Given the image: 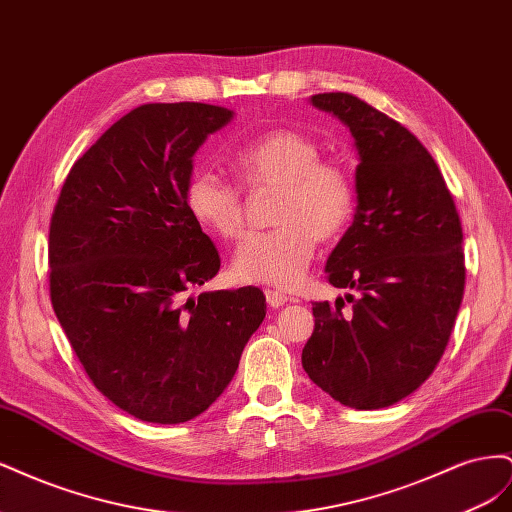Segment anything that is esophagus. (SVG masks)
<instances>
[{
    "mask_svg": "<svg viewBox=\"0 0 512 512\" xmlns=\"http://www.w3.org/2000/svg\"><path fill=\"white\" fill-rule=\"evenodd\" d=\"M265 297H267L269 307H273V309H277V307H282V305L288 303V297H284L282 292H275V290H267Z\"/></svg>",
    "mask_w": 512,
    "mask_h": 512,
    "instance_id": "34e87169",
    "label": "esophagus"
}]
</instances>
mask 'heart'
I'll use <instances>...</instances> for the list:
<instances>
[{
  "mask_svg": "<svg viewBox=\"0 0 512 512\" xmlns=\"http://www.w3.org/2000/svg\"><path fill=\"white\" fill-rule=\"evenodd\" d=\"M312 136L294 128H273L239 145L232 166L247 190H271V220L277 228L247 239L232 260L237 280L294 288L307 273L318 241L342 235L356 209V188L348 170L320 160ZM185 207L200 228L237 241L245 235L247 211L239 185L211 170H198L185 188Z\"/></svg>",
  "mask_w": 512,
  "mask_h": 512,
  "instance_id": "heart-1",
  "label": "heart"
}]
</instances>
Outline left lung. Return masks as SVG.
Wrapping results in <instances>:
<instances>
[{"mask_svg": "<svg viewBox=\"0 0 512 512\" xmlns=\"http://www.w3.org/2000/svg\"><path fill=\"white\" fill-rule=\"evenodd\" d=\"M312 104L354 136V222L327 260V280L352 288L314 303L307 376L356 410L393 406L440 363L466 286L463 232L436 160L401 123L344 91Z\"/></svg>", "mask_w": 512, "mask_h": 512, "instance_id": "1", "label": "left lung"}]
</instances>
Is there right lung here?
Wrapping results in <instances>:
<instances>
[{
	"instance_id": "right-lung-1",
	"label": "right lung",
	"mask_w": 512,
	"mask_h": 512,
	"mask_svg": "<svg viewBox=\"0 0 512 512\" xmlns=\"http://www.w3.org/2000/svg\"><path fill=\"white\" fill-rule=\"evenodd\" d=\"M232 111L143 104L74 162L49 228L55 316L89 380L141 421L205 412L265 320L258 288L200 292L220 254L185 207L192 156Z\"/></svg>"
}]
</instances>
